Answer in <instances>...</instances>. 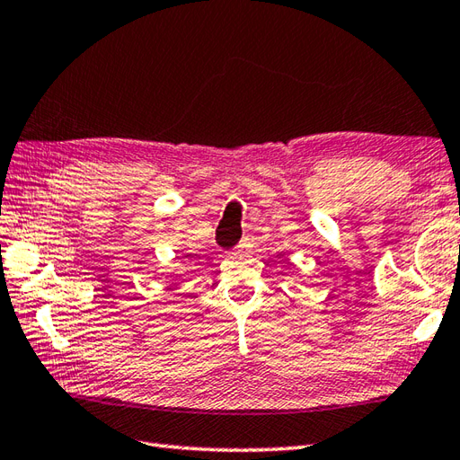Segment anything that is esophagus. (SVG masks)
I'll use <instances>...</instances> for the list:
<instances>
[{"label":"esophagus","mask_w":460,"mask_h":460,"mask_svg":"<svg viewBox=\"0 0 460 460\" xmlns=\"http://www.w3.org/2000/svg\"><path fill=\"white\" fill-rule=\"evenodd\" d=\"M252 246V238L250 236H243L242 240H240V243H238V250L242 252V250H248Z\"/></svg>","instance_id":"obj_1"}]
</instances>
